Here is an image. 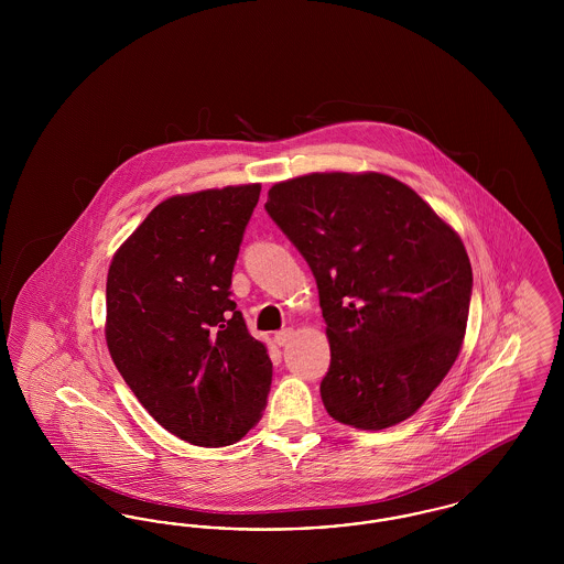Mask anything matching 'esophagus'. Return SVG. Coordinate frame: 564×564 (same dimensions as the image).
Returning a JSON list of instances; mask_svg holds the SVG:
<instances>
[{"instance_id":"34e87169","label":"esophagus","mask_w":564,"mask_h":564,"mask_svg":"<svg viewBox=\"0 0 564 564\" xmlns=\"http://www.w3.org/2000/svg\"><path fill=\"white\" fill-rule=\"evenodd\" d=\"M294 338V329H290V327H285V329H279L276 334H274V343L279 345V347H285V345H290V340Z\"/></svg>"}]
</instances>
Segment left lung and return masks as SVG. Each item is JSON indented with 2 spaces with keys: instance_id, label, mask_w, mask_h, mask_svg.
<instances>
[{
  "instance_id": "1",
  "label": "left lung",
  "mask_w": 564,
  "mask_h": 564,
  "mask_svg": "<svg viewBox=\"0 0 564 564\" xmlns=\"http://www.w3.org/2000/svg\"><path fill=\"white\" fill-rule=\"evenodd\" d=\"M272 221L319 290L332 361L325 410L357 430L414 414L455 364L471 264L455 230L402 182L313 173L269 189Z\"/></svg>"
}]
</instances>
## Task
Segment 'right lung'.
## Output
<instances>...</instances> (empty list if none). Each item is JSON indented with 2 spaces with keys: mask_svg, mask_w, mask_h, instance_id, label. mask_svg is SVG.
Here are the masks:
<instances>
[{
  "mask_svg": "<svg viewBox=\"0 0 564 564\" xmlns=\"http://www.w3.org/2000/svg\"><path fill=\"white\" fill-rule=\"evenodd\" d=\"M260 184L166 198L108 272L111 359L141 405L194 446H228L267 405L272 361L230 300Z\"/></svg>",
  "mask_w": 564,
  "mask_h": 564,
  "instance_id": "obj_1",
  "label": "right lung"
}]
</instances>
